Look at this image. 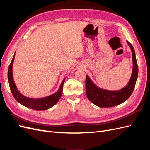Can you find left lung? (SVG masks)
<instances>
[{
    "instance_id": "1",
    "label": "left lung",
    "mask_w": 150,
    "mask_h": 150,
    "mask_svg": "<svg viewBox=\"0 0 150 150\" xmlns=\"http://www.w3.org/2000/svg\"><path fill=\"white\" fill-rule=\"evenodd\" d=\"M132 52L133 70L129 82L119 90H108L98 87L89 77L86 75V91L89 100L100 108L112 107L126 101L132 94L138 75V67L134 48L128 41H126Z\"/></svg>"
}]
</instances>
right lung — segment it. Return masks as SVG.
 Listing matches in <instances>:
<instances>
[{"label":"right lung","mask_w":150,"mask_h":150,"mask_svg":"<svg viewBox=\"0 0 150 150\" xmlns=\"http://www.w3.org/2000/svg\"><path fill=\"white\" fill-rule=\"evenodd\" d=\"M15 54L12 59V61L8 67V81L9 84L10 89L13 95V98L16 99V100L22 105H23L27 108L36 111H44L49 109L52 107L54 105L59 101L62 95L63 85L65 81L66 78L62 80V83L59 86V88L57 91V92L54 93L51 95H49L48 96L39 98H28L22 94L18 90L17 86L14 83L13 78V72H12V66L13 61H14Z\"/></svg>","instance_id":"obj_1"}]
</instances>
